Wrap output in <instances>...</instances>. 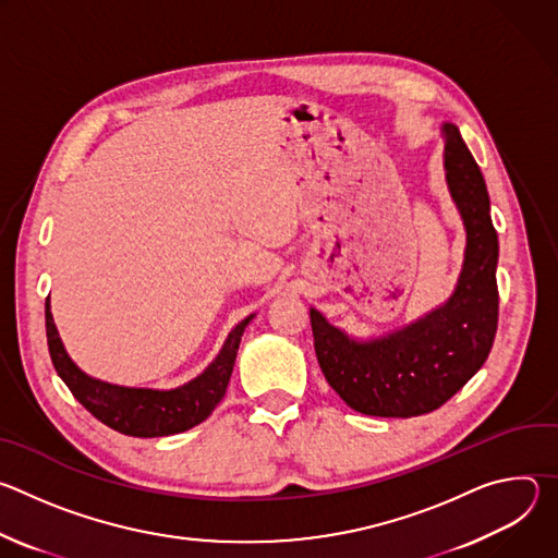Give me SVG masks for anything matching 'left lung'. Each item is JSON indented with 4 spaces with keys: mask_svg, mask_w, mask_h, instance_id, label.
Here are the masks:
<instances>
[{
    "mask_svg": "<svg viewBox=\"0 0 558 558\" xmlns=\"http://www.w3.org/2000/svg\"><path fill=\"white\" fill-rule=\"evenodd\" d=\"M450 198L465 229L452 295L400 329L353 338L308 308L315 355L331 388L357 413L415 417L446 404L484 366L499 320V238L484 174L454 123L441 125Z\"/></svg>",
    "mask_w": 558,
    "mask_h": 558,
    "instance_id": "8db88e82",
    "label": "left lung"
}]
</instances>
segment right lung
I'll return each mask as SVG.
<instances>
[{
    "label": "right lung",
    "instance_id": "1",
    "mask_svg": "<svg viewBox=\"0 0 558 558\" xmlns=\"http://www.w3.org/2000/svg\"><path fill=\"white\" fill-rule=\"evenodd\" d=\"M254 315L256 313L247 315L229 331L222 349L201 375L170 390L119 386L84 373L65 353L52 320L50 302H46V338L54 371L76 397V402L99 422L130 437H166L198 426L218 407L225 397L241 338Z\"/></svg>",
    "mask_w": 558,
    "mask_h": 558
}]
</instances>
